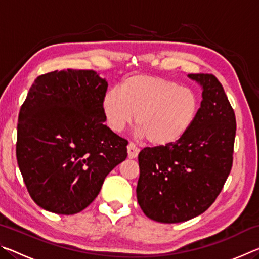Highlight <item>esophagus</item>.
<instances>
[{
    "label": "esophagus",
    "mask_w": 259,
    "mask_h": 259,
    "mask_svg": "<svg viewBox=\"0 0 259 259\" xmlns=\"http://www.w3.org/2000/svg\"><path fill=\"white\" fill-rule=\"evenodd\" d=\"M126 150H128L129 159H135V157H137L138 153H139V148L137 147V145H136V144L129 143L128 144V147H126Z\"/></svg>",
    "instance_id": "esophagus-1"
}]
</instances>
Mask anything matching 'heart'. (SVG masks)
<instances>
[{
    "label": "heart",
    "instance_id": "obj_1",
    "mask_svg": "<svg viewBox=\"0 0 259 259\" xmlns=\"http://www.w3.org/2000/svg\"><path fill=\"white\" fill-rule=\"evenodd\" d=\"M200 111L198 95L190 88L159 76L135 75L103 98L107 125L120 133L135 119L138 134L154 146L178 142L194 123Z\"/></svg>",
    "mask_w": 259,
    "mask_h": 259
}]
</instances>
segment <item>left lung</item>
<instances>
[{"label": "left lung", "instance_id": "obj_1", "mask_svg": "<svg viewBox=\"0 0 259 259\" xmlns=\"http://www.w3.org/2000/svg\"><path fill=\"white\" fill-rule=\"evenodd\" d=\"M188 76L203 88L192 128L171 145L145 147L138 154V203L148 218L164 224L204 212L233 164L236 121L224 88L213 74Z\"/></svg>", "mask_w": 259, "mask_h": 259}]
</instances>
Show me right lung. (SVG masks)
Here are the masks:
<instances>
[{
  "label": "right lung",
  "mask_w": 259,
  "mask_h": 259,
  "mask_svg": "<svg viewBox=\"0 0 259 259\" xmlns=\"http://www.w3.org/2000/svg\"><path fill=\"white\" fill-rule=\"evenodd\" d=\"M107 87L93 69L54 71L36 77L21 105L17 161L30 198L48 211H82L128 155V140L104 124Z\"/></svg>",
  "instance_id": "add662e5"
}]
</instances>
